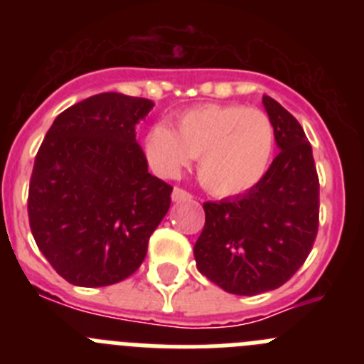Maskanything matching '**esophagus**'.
<instances>
[{
	"label": "esophagus",
	"mask_w": 364,
	"mask_h": 364,
	"mask_svg": "<svg viewBox=\"0 0 364 364\" xmlns=\"http://www.w3.org/2000/svg\"><path fill=\"white\" fill-rule=\"evenodd\" d=\"M173 200L175 202H191L193 200V195L189 191H186V189L182 188H175L173 189Z\"/></svg>",
	"instance_id": "34e87169"
}]
</instances>
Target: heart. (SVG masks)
I'll list each match as a JSON object with an SVG mask.
<instances>
[{"instance_id":"obj_1","label":"heart","mask_w":364,"mask_h":364,"mask_svg":"<svg viewBox=\"0 0 364 364\" xmlns=\"http://www.w3.org/2000/svg\"><path fill=\"white\" fill-rule=\"evenodd\" d=\"M275 127L264 111L205 104L180 112L176 131L154 124L146 151L154 169L173 176L198 159V178L215 195H237L259 184L272 164Z\"/></svg>"}]
</instances>
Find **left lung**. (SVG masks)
Here are the masks:
<instances>
[{
    "mask_svg": "<svg viewBox=\"0 0 364 364\" xmlns=\"http://www.w3.org/2000/svg\"><path fill=\"white\" fill-rule=\"evenodd\" d=\"M281 153L247 193L204 202L195 244L202 275L235 295L277 290L294 277L319 230V176L306 134L294 114L262 96Z\"/></svg>",
    "mask_w": 364,
    "mask_h": 364,
    "instance_id": "obj_1",
    "label": "left lung"
}]
</instances>
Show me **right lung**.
Masks as SVG:
<instances>
[{
  "mask_svg": "<svg viewBox=\"0 0 364 364\" xmlns=\"http://www.w3.org/2000/svg\"><path fill=\"white\" fill-rule=\"evenodd\" d=\"M151 107L136 96L95 95L58 114L38 149L28 224L70 284L98 288L133 275L171 205L173 186L147 173L134 134Z\"/></svg>",
  "mask_w": 364,
  "mask_h": 364,
  "instance_id": "1",
  "label": "right lung"
}]
</instances>
